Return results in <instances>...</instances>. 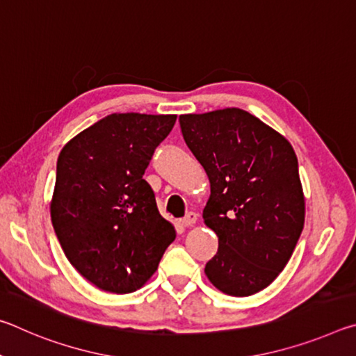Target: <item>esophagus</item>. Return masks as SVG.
<instances>
[{"instance_id":"1","label":"esophagus","mask_w":356,"mask_h":356,"mask_svg":"<svg viewBox=\"0 0 356 356\" xmlns=\"http://www.w3.org/2000/svg\"><path fill=\"white\" fill-rule=\"evenodd\" d=\"M197 221V215L195 213V212H190L188 215L185 216V218H182V226H185V227H190V226H193L195 225V222Z\"/></svg>"}]
</instances>
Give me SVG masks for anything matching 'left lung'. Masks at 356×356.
<instances>
[{
  "mask_svg": "<svg viewBox=\"0 0 356 356\" xmlns=\"http://www.w3.org/2000/svg\"><path fill=\"white\" fill-rule=\"evenodd\" d=\"M184 140L210 180L206 226L218 251L206 264L222 293L248 297L272 284L305 225L298 160L284 136L240 108L179 118Z\"/></svg>",
  "mask_w": 356,
  "mask_h": 356,
  "instance_id": "1",
  "label": "left lung"
}]
</instances>
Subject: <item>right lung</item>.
Instances as JSON below:
<instances>
[{"mask_svg":"<svg viewBox=\"0 0 356 356\" xmlns=\"http://www.w3.org/2000/svg\"><path fill=\"white\" fill-rule=\"evenodd\" d=\"M176 119L113 113L72 138L58 156L53 227L69 262L102 291H138L176 238L143 179Z\"/></svg>","mask_w":356,"mask_h":356,"instance_id":"obj_1","label":"right lung"}]
</instances>
